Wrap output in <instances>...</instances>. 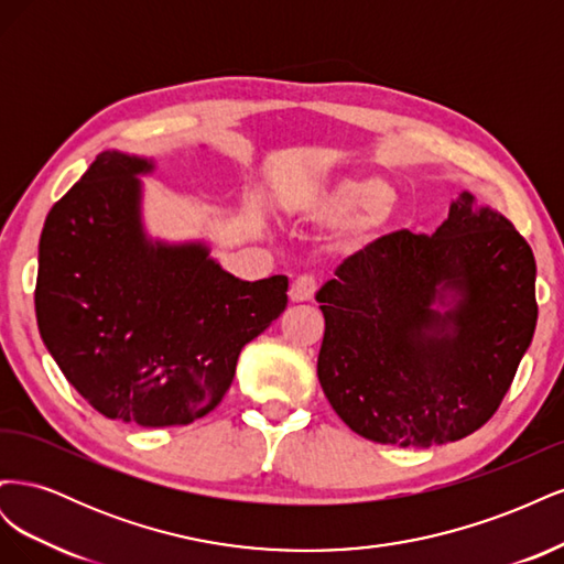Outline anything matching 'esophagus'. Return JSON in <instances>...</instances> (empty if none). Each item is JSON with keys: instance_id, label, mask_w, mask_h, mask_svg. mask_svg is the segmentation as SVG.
Wrapping results in <instances>:
<instances>
[{"instance_id": "obj_1", "label": "esophagus", "mask_w": 564, "mask_h": 564, "mask_svg": "<svg viewBox=\"0 0 564 564\" xmlns=\"http://www.w3.org/2000/svg\"><path fill=\"white\" fill-rule=\"evenodd\" d=\"M315 289H317L315 278L303 275V278L294 280L292 286H289V301H292V303H308L315 296Z\"/></svg>"}]
</instances>
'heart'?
Instances as JSON below:
<instances>
[{"instance_id": "b5f03b06", "label": "heart", "mask_w": 564, "mask_h": 564, "mask_svg": "<svg viewBox=\"0 0 564 564\" xmlns=\"http://www.w3.org/2000/svg\"><path fill=\"white\" fill-rule=\"evenodd\" d=\"M284 214L296 226L336 228V251L355 256L388 232L395 220V199L381 178L340 176L292 187Z\"/></svg>"}]
</instances>
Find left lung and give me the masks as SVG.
Wrapping results in <instances>:
<instances>
[{
	"label": "left lung",
	"instance_id": "left-lung-1",
	"mask_svg": "<svg viewBox=\"0 0 564 564\" xmlns=\"http://www.w3.org/2000/svg\"><path fill=\"white\" fill-rule=\"evenodd\" d=\"M317 292V379L350 431L395 447L456 442L497 412L536 329L524 237L468 191L433 235L381 237Z\"/></svg>",
	"mask_w": 564,
	"mask_h": 564
}]
</instances>
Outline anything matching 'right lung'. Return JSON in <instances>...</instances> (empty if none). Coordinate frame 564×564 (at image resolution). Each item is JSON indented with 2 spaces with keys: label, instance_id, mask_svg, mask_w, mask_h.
Segmentation results:
<instances>
[{
  "label": "right lung",
  "instance_id": "add662e5",
  "mask_svg": "<svg viewBox=\"0 0 564 564\" xmlns=\"http://www.w3.org/2000/svg\"><path fill=\"white\" fill-rule=\"evenodd\" d=\"M155 169L100 152L44 220L35 289L37 327L65 379L96 412L143 429L209 414L289 286L284 275H230L204 240L152 237L141 178Z\"/></svg>",
  "mask_w": 564,
  "mask_h": 564
}]
</instances>
